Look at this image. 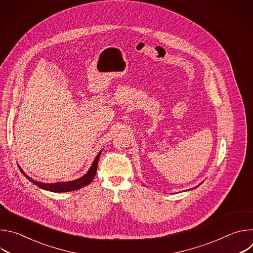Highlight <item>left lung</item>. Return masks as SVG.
Masks as SVG:
<instances>
[{
  "instance_id": "left-lung-1",
  "label": "left lung",
  "mask_w": 253,
  "mask_h": 253,
  "mask_svg": "<svg viewBox=\"0 0 253 253\" xmlns=\"http://www.w3.org/2000/svg\"><path fill=\"white\" fill-rule=\"evenodd\" d=\"M200 184H201V183H200ZM200 184H199V185H200ZM199 185H198V186H199Z\"/></svg>"
}]
</instances>
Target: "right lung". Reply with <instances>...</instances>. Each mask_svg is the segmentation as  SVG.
<instances>
[{"label":"right lung","mask_w":253,"mask_h":253,"mask_svg":"<svg viewBox=\"0 0 253 253\" xmlns=\"http://www.w3.org/2000/svg\"><path fill=\"white\" fill-rule=\"evenodd\" d=\"M102 150L97 154L96 158L94 159L90 169L88 170V172L82 176L79 179L73 180V181H68V182H56V183H43V182H38L36 180L32 179L31 177H29L19 166L20 171L23 173V175L31 181L33 184L37 185L38 187L48 190V191H52V192H68V191H75L78 190L82 187L87 186L89 183H91V181L93 180V178L96 175V171H97V167H98V160L100 158V154H101Z\"/></svg>","instance_id":"add662e5"}]
</instances>
